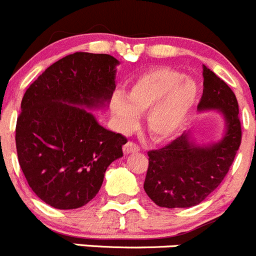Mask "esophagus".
I'll list each match as a JSON object with an SVG mask.
<instances>
[{"label": "esophagus", "mask_w": 256, "mask_h": 256, "mask_svg": "<svg viewBox=\"0 0 256 256\" xmlns=\"http://www.w3.org/2000/svg\"><path fill=\"white\" fill-rule=\"evenodd\" d=\"M123 150H124L126 154L136 153V152L140 150V146H139L136 143H134V142L129 140V142H127V143L124 144V146H123Z\"/></svg>", "instance_id": "34e87169"}]
</instances>
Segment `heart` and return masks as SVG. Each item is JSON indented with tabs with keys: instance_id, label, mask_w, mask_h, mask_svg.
I'll return each mask as SVG.
<instances>
[{
	"instance_id": "b5f03b06",
	"label": "heart",
	"mask_w": 256,
	"mask_h": 256,
	"mask_svg": "<svg viewBox=\"0 0 256 256\" xmlns=\"http://www.w3.org/2000/svg\"><path fill=\"white\" fill-rule=\"evenodd\" d=\"M198 98V86L186 74L172 68H156L132 82L128 96L113 94L110 107L122 130H132L139 113L150 109L146 118L149 132L166 138L180 127Z\"/></svg>"
}]
</instances>
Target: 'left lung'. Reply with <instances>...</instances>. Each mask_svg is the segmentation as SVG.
Segmentation results:
<instances>
[{"label": "left lung", "instance_id": "8db88e82", "mask_svg": "<svg viewBox=\"0 0 256 256\" xmlns=\"http://www.w3.org/2000/svg\"><path fill=\"white\" fill-rule=\"evenodd\" d=\"M204 90L198 110H220L226 120V134L210 146L190 143L188 133L166 146L148 152L144 190L163 208L198 206L224 180L242 143L239 106L229 86L204 66Z\"/></svg>", "mask_w": 256, "mask_h": 256}]
</instances>
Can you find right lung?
Wrapping results in <instances>:
<instances>
[{
  "label": "right lung",
  "instance_id": "obj_1",
  "mask_svg": "<svg viewBox=\"0 0 256 256\" xmlns=\"http://www.w3.org/2000/svg\"><path fill=\"white\" fill-rule=\"evenodd\" d=\"M118 60L76 52L50 64L27 88L16 124L20 166L32 190L56 209L92 200L127 138L98 124L84 108L110 102Z\"/></svg>",
  "mask_w": 256,
  "mask_h": 256
}]
</instances>
